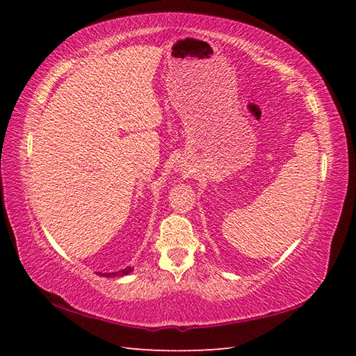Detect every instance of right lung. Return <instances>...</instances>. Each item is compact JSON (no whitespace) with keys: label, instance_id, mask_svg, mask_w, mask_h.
<instances>
[{"label":"right lung","instance_id":"add662e5","mask_svg":"<svg viewBox=\"0 0 356 356\" xmlns=\"http://www.w3.org/2000/svg\"><path fill=\"white\" fill-rule=\"evenodd\" d=\"M132 272V267H126V268H123V270H118V272H114V273H108L106 276H124V275H129Z\"/></svg>","mask_w":356,"mask_h":356}]
</instances>
